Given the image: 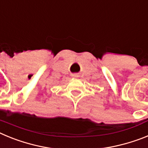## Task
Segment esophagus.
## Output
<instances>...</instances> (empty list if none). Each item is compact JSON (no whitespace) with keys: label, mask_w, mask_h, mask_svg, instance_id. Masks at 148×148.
Masks as SVG:
<instances>
[{"label":"esophagus","mask_w":148,"mask_h":148,"mask_svg":"<svg viewBox=\"0 0 148 148\" xmlns=\"http://www.w3.org/2000/svg\"><path fill=\"white\" fill-rule=\"evenodd\" d=\"M74 76H75V77H78V75H74Z\"/></svg>","instance_id":"1"}]
</instances>
